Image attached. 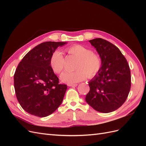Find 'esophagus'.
<instances>
[{
	"label": "esophagus",
	"instance_id": "obj_1",
	"mask_svg": "<svg viewBox=\"0 0 146 146\" xmlns=\"http://www.w3.org/2000/svg\"><path fill=\"white\" fill-rule=\"evenodd\" d=\"M78 85L76 83H69L68 84V86H72V87H76Z\"/></svg>",
	"mask_w": 146,
	"mask_h": 146
}]
</instances>
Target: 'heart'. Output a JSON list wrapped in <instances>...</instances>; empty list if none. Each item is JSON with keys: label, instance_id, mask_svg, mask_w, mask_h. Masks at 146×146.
<instances>
[{"label": "heart", "instance_id": "obj_1", "mask_svg": "<svg viewBox=\"0 0 146 146\" xmlns=\"http://www.w3.org/2000/svg\"><path fill=\"white\" fill-rule=\"evenodd\" d=\"M69 54L77 58L75 69L72 72H66L61 76V80L67 83H75L81 82L87 77L92 78L99 72L101 68L102 61L99 55L80 44H75L66 49ZM49 63L52 70L56 74H61L64 67L65 60L63 53L56 50L52 53Z\"/></svg>", "mask_w": 146, "mask_h": 146}]
</instances>
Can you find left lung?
I'll return each mask as SVG.
<instances>
[{
  "mask_svg": "<svg viewBox=\"0 0 146 146\" xmlns=\"http://www.w3.org/2000/svg\"><path fill=\"white\" fill-rule=\"evenodd\" d=\"M102 61L99 72L88 82L90 88L85 100L96 111L108 113L125 102L130 90L129 64L119 48L102 38L90 40Z\"/></svg>",
  "mask_w": 146,
  "mask_h": 146,
  "instance_id": "obj_1",
  "label": "left lung"
}]
</instances>
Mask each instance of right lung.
<instances>
[{
	"mask_svg": "<svg viewBox=\"0 0 146 146\" xmlns=\"http://www.w3.org/2000/svg\"><path fill=\"white\" fill-rule=\"evenodd\" d=\"M68 42H42L26 54L14 75L16 98L26 112L38 117L54 113L63 100L67 85L59 83L49 61L58 47Z\"/></svg>",
	"mask_w": 146,
	"mask_h": 146,
	"instance_id": "1",
	"label": "right lung"
}]
</instances>
